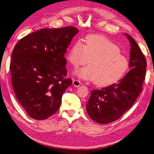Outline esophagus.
Here are the masks:
<instances>
[{"instance_id": "obj_1", "label": "esophagus", "mask_w": 154, "mask_h": 154, "mask_svg": "<svg viewBox=\"0 0 154 154\" xmlns=\"http://www.w3.org/2000/svg\"><path fill=\"white\" fill-rule=\"evenodd\" d=\"M81 84V83L80 81L77 80V79H74V80L73 81V85L74 86V87H79Z\"/></svg>"}]
</instances>
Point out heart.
<instances>
[{
	"label": "heart",
	"mask_w": 154,
	"mask_h": 154,
	"mask_svg": "<svg viewBox=\"0 0 154 154\" xmlns=\"http://www.w3.org/2000/svg\"><path fill=\"white\" fill-rule=\"evenodd\" d=\"M67 59L74 67L89 66L77 71V75L84 80L96 81L100 86L116 83L123 77L128 68V60L121 53L119 46L102 35L86 37L84 43L78 39L71 45Z\"/></svg>",
	"instance_id": "obj_1"
}]
</instances>
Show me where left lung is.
<instances>
[{
  "mask_svg": "<svg viewBox=\"0 0 154 154\" xmlns=\"http://www.w3.org/2000/svg\"><path fill=\"white\" fill-rule=\"evenodd\" d=\"M125 35L131 42L128 66L131 69L117 83L92 91L86 107L91 119L100 124H108L120 118L142 91L146 60L134 38L127 33Z\"/></svg>",
  "mask_w": 154,
  "mask_h": 154,
  "instance_id": "8db88e82",
  "label": "left lung"
}]
</instances>
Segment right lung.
Returning <instances> with one entry per match:
<instances>
[{"label":"right lung","instance_id":"obj_1","mask_svg":"<svg viewBox=\"0 0 154 154\" xmlns=\"http://www.w3.org/2000/svg\"><path fill=\"white\" fill-rule=\"evenodd\" d=\"M79 32L73 26L41 29L17 42L10 63L16 97L29 116L44 120L60 108L63 92L72 83L64 55Z\"/></svg>","mask_w":154,"mask_h":154}]
</instances>
